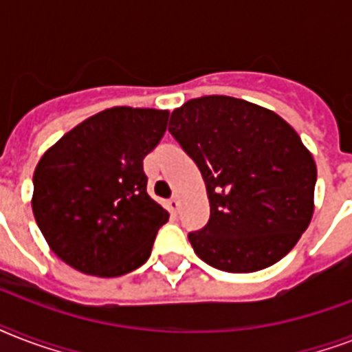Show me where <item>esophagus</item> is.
<instances>
[{
	"label": "esophagus",
	"instance_id": "obj_1",
	"mask_svg": "<svg viewBox=\"0 0 352 352\" xmlns=\"http://www.w3.org/2000/svg\"><path fill=\"white\" fill-rule=\"evenodd\" d=\"M179 206H181V204H179V199L177 197H171L170 201H168V210H170L171 214H177V212H179Z\"/></svg>",
	"mask_w": 352,
	"mask_h": 352
}]
</instances>
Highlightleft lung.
<instances>
[{
	"mask_svg": "<svg viewBox=\"0 0 352 352\" xmlns=\"http://www.w3.org/2000/svg\"><path fill=\"white\" fill-rule=\"evenodd\" d=\"M170 133L201 170L210 219L193 250L225 272L263 270L289 254L312 219L316 164L300 135L270 109L232 96L188 100Z\"/></svg>",
	"mask_w": 352,
	"mask_h": 352,
	"instance_id": "obj_1",
	"label": "left lung"
}]
</instances>
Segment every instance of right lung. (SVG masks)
<instances>
[{
	"label": "right lung",
	"instance_id": "1",
	"mask_svg": "<svg viewBox=\"0 0 352 352\" xmlns=\"http://www.w3.org/2000/svg\"><path fill=\"white\" fill-rule=\"evenodd\" d=\"M168 111L111 107L65 133L34 170L32 212L69 267L117 278L148 261L170 214L148 195L144 157L160 142Z\"/></svg>",
	"mask_w": 352,
	"mask_h": 352
}]
</instances>
